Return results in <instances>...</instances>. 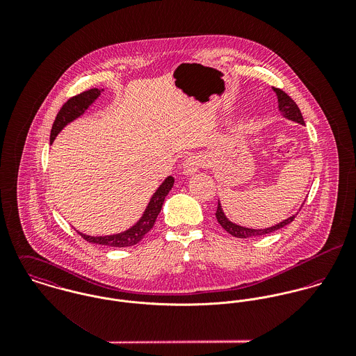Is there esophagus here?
<instances>
[{"label": "esophagus", "instance_id": "1", "mask_svg": "<svg viewBox=\"0 0 356 356\" xmlns=\"http://www.w3.org/2000/svg\"><path fill=\"white\" fill-rule=\"evenodd\" d=\"M202 164H203V160L200 159V156H189L184 163V174L193 175L195 172L199 171Z\"/></svg>", "mask_w": 356, "mask_h": 356}]
</instances>
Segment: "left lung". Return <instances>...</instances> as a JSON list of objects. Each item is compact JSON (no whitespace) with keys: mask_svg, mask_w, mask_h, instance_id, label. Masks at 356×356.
<instances>
[{"mask_svg":"<svg viewBox=\"0 0 356 356\" xmlns=\"http://www.w3.org/2000/svg\"><path fill=\"white\" fill-rule=\"evenodd\" d=\"M273 90L275 92V95H277V97H278V108H280L282 116L286 118V119H289V120H293V122H298V123H300V124H305V119H303V115H302V112H300L298 104L293 102L284 90L277 89V88H273ZM302 207H303V205H302ZM215 215H216L218 223H219L229 234H232V236H234V237H237V238H248V237H254V236H264V234L273 233V232H275V230H278V229H281V227L289 225V223L295 219V216H296L298 213H295V215L289 216L288 219L280 222L278 225H274V226L267 227V229H250V227H244V226H240V225H236V223L230 222V220L226 218V215L223 213V209H222V207H220V203H218V208H216Z\"/></svg>","mask_w":356,"mask_h":356,"instance_id":"8db88e82","label":"left lung"}]
</instances>
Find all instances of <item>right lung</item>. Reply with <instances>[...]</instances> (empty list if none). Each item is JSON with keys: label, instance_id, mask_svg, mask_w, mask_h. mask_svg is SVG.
<instances>
[{"label": "right lung", "instance_id": "add662e5", "mask_svg": "<svg viewBox=\"0 0 356 356\" xmlns=\"http://www.w3.org/2000/svg\"><path fill=\"white\" fill-rule=\"evenodd\" d=\"M102 89H90L86 90L81 95H76L74 97H71L68 102H65L61 109L58 111L53 126L51 130V143L56 138V136L72 120H75L76 118H79L81 115L85 113V111L95 102V100L102 95ZM174 185V178L172 177H167L164 179V182L157 188V191L153 193L152 199L148 204V207L145 208L141 219L131 226L130 229H127L126 232L118 233V234H112V236H86L83 233H79L86 241L93 243V244H100V245H108V247H116V248H124V247H131L138 244L145 234L151 230L156 222L157 215L161 211V207L164 203L165 196L168 195V192L171 191Z\"/></svg>", "mask_w": 356, "mask_h": 356}]
</instances>
